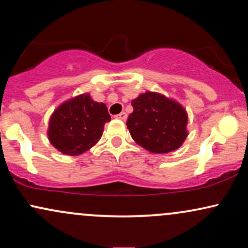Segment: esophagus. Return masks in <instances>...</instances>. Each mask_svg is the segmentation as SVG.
Masks as SVG:
<instances>
[{"label": "esophagus", "instance_id": "obj_1", "mask_svg": "<svg viewBox=\"0 0 248 248\" xmlns=\"http://www.w3.org/2000/svg\"><path fill=\"white\" fill-rule=\"evenodd\" d=\"M116 118H118V119H120V120H126V119H127V113H124V112H121L120 114H118V115H116Z\"/></svg>", "mask_w": 248, "mask_h": 248}]
</instances>
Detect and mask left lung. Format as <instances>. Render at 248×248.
I'll list each match as a JSON object with an SVG mask.
<instances>
[{
	"instance_id": "obj_1",
	"label": "left lung",
	"mask_w": 248,
	"mask_h": 248,
	"mask_svg": "<svg viewBox=\"0 0 248 248\" xmlns=\"http://www.w3.org/2000/svg\"><path fill=\"white\" fill-rule=\"evenodd\" d=\"M132 106L127 128L136 143L155 154L173 152L183 144L187 114L182 105L148 91L134 99Z\"/></svg>"
}]
</instances>
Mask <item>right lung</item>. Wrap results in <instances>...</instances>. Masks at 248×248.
<instances>
[{"instance_id": "right-lung-1", "label": "right lung", "mask_w": 248, "mask_h": 248, "mask_svg": "<svg viewBox=\"0 0 248 248\" xmlns=\"http://www.w3.org/2000/svg\"><path fill=\"white\" fill-rule=\"evenodd\" d=\"M108 121L106 105L85 93L65 101L53 112L47 136L51 144L65 155H80L100 140Z\"/></svg>"}]
</instances>
